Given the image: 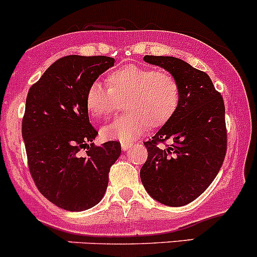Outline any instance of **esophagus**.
<instances>
[{
  "label": "esophagus",
  "instance_id": "esophagus-1",
  "mask_svg": "<svg viewBox=\"0 0 257 257\" xmlns=\"http://www.w3.org/2000/svg\"><path fill=\"white\" fill-rule=\"evenodd\" d=\"M130 147H132V144H130V142H121V148H122L123 151L128 150Z\"/></svg>",
  "mask_w": 257,
  "mask_h": 257
}]
</instances>
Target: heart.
I'll use <instances>...</instances> for the list:
<instances>
[{"label":"heart","mask_w":257,"mask_h":257,"mask_svg":"<svg viewBox=\"0 0 257 257\" xmlns=\"http://www.w3.org/2000/svg\"><path fill=\"white\" fill-rule=\"evenodd\" d=\"M107 88L92 83L86 90L85 106L95 120L107 117L127 99L130 113L116 118L101 130L105 139L130 142L147 131L150 125L160 126L176 115L181 104V86L167 71L153 68H120L107 74Z\"/></svg>","instance_id":"b5f03b06"}]
</instances>
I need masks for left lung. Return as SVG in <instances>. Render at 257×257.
Returning a JSON list of instances; mask_svg holds the SVG:
<instances>
[{"instance_id": "obj_1", "label": "left lung", "mask_w": 257, "mask_h": 257, "mask_svg": "<svg viewBox=\"0 0 257 257\" xmlns=\"http://www.w3.org/2000/svg\"><path fill=\"white\" fill-rule=\"evenodd\" d=\"M144 59L178 80L181 104L176 115L144 142L148 157L140 176L153 199L182 207L204 193L220 171L227 146L225 105L204 71L174 57ZM168 139L171 145L165 144Z\"/></svg>"}]
</instances>
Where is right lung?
I'll use <instances>...</instances> for the list:
<instances>
[{
  "mask_svg": "<svg viewBox=\"0 0 257 257\" xmlns=\"http://www.w3.org/2000/svg\"><path fill=\"white\" fill-rule=\"evenodd\" d=\"M113 62L105 55H67L28 91L22 136L30 173L39 192L64 210L96 205L107 188L111 166L121 155L120 142H92L97 131L85 106L86 90Z\"/></svg>",
  "mask_w": 257,
  "mask_h": 257,
  "instance_id": "right-lung-1",
  "label": "right lung"
}]
</instances>
